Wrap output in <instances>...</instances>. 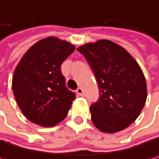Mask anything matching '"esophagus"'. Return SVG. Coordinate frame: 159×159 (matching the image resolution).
<instances>
[{
    "label": "esophagus",
    "mask_w": 159,
    "mask_h": 159,
    "mask_svg": "<svg viewBox=\"0 0 159 159\" xmlns=\"http://www.w3.org/2000/svg\"><path fill=\"white\" fill-rule=\"evenodd\" d=\"M76 93H77L78 95H83V94H84V90H83V89H82V88H78V89H76Z\"/></svg>",
    "instance_id": "1"
}]
</instances>
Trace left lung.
Returning a JSON list of instances; mask_svg holds the SVG:
<instances>
[{
	"label": "left lung",
	"instance_id": "1",
	"mask_svg": "<svg viewBox=\"0 0 159 159\" xmlns=\"http://www.w3.org/2000/svg\"><path fill=\"white\" fill-rule=\"evenodd\" d=\"M77 50L87 59L100 96L90 105L91 121L104 133H116L138 117L146 98L145 77L135 60L109 40L86 44Z\"/></svg>",
	"mask_w": 159,
	"mask_h": 159
}]
</instances>
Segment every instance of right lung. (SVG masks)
<instances>
[{"instance_id":"add662e5","label":"right lung","mask_w":159,"mask_h":159,"mask_svg":"<svg viewBox=\"0 0 159 159\" xmlns=\"http://www.w3.org/2000/svg\"><path fill=\"white\" fill-rule=\"evenodd\" d=\"M74 49L68 42L48 37L30 48L17 66L12 89L28 120L51 127L66 116L76 94L66 88L61 65Z\"/></svg>"}]
</instances>
